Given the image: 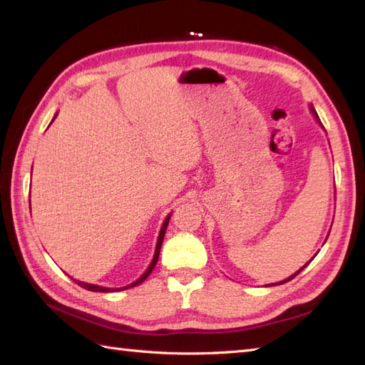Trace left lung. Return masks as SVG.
<instances>
[{
	"mask_svg": "<svg viewBox=\"0 0 365 365\" xmlns=\"http://www.w3.org/2000/svg\"><path fill=\"white\" fill-rule=\"evenodd\" d=\"M311 111L314 113V115H315V118H317V119H319V115H317V113H315V110H314V106H311ZM312 259H314V257H312ZM309 262H311V260H309ZM309 262H307V263H306V265H304V267H302L301 269H298V271H297V273H294L293 276H290V277H287V279H285V281H281V282H277V284H285V282H289V281H292V279H293L294 276H297V274H299V273H301V271H302V269H304V268H306V267L309 265ZM277 284H271V285H277Z\"/></svg>",
	"mask_w": 365,
	"mask_h": 365,
	"instance_id": "obj_1",
	"label": "left lung"
}]
</instances>
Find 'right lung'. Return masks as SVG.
<instances>
[{"label": "right lung", "mask_w": 365, "mask_h": 365, "mask_svg": "<svg viewBox=\"0 0 365 365\" xmlns=\"http://www.w3.org/2000/svg\"><path fill=\"white\" fill-rule=\"evenodd\" d=\"M54 119H56V115H54ZM169 220H170V215H168L166 221L163 222L161 230H160V235H158L157 247H155V254H153V259H152V262H150L149 268H147V269H145V273H144L141 277H139L138 281H135L133 284H130V285H127V287H122V289H106V287H100V285H94V284H86V282L76 281V279H73V281H75L76 284H78L80 287H83V289L91 290V292H103V293H110V292H120V290L131 289V287H136V285H139V284H141V282H144L145 279H147V276H149V274L152 273V269L155 268V265H157V262H158V257H160V250H161V243H163V238H165V234H166V227H168V222H169Z\"/></svg>", "instance_id": "1"}]
</instances>
